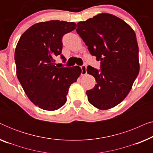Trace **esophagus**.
<instances>
[{
    "label": "esophagus",
    "mask_w": 153,
    "mask_h": 153,
    "mask_svg": "<svg viewBox=\"0 0 153 153\" xmlns=\"http://www.w3.org/2000/svg\"><path fill=\"white\" fill-rule=\"evenodd\" d=\"M81 70H82V72H81V74L82 75H85L87 74V67L85 65H83L81 66Z\"/></svg>",
    "instance_id": "1"
}]
</instances>
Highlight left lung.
Returning a JSON list of instances; mask_svg holds the SVG:
<instances>
[{
    "mask_svg": "<svg viewBox=\"0 0 153 153\" xmlns=\"http://www.w3.org/2000/svg\"><path fill=\"white\" fill-rule=\"evenodd\" d=\"M76 32L92 56L101 61V70L87 67L95 77L88 102L100 110L120 104L131 89L139 72V47L134 31L121 19L102 13L77 24Z\"/></svg>",
    "mask_w": 153,
    "mask_h": 153,
    "instance_id": "8db88e82",
    "label": "left lung"
}]
</instances>
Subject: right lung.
I'll return each instance as SVG.
<instances>
[{
	"mask_svg": "<svg viewBox=\"0 0 153 153\" xmlns=\"http://www.w3.org/2000/svg\"><path fill=\"white\" fill-rule=\"evenodd\" d=\"M74 22L56 20L39 22L25 31L14 53L16 76L29 100L47 111L57 110L65 104L72 83L81 74L79 66L58 68L54 58L61 54L62 37L74 30Z\"/></svg>",
	"mask_w": 153,
	"mask_h": 153,
	"instance_id": "obj_1",
	"label": "right lung"
}]
</instances>
